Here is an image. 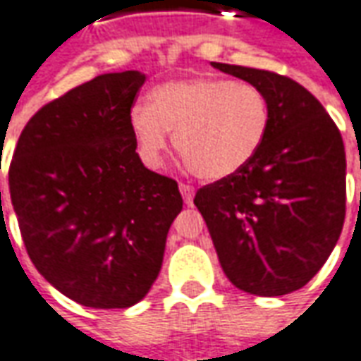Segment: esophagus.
<instances>
[{
  "instance_id": "esophagus-1",
  "label": "esophagus",
  "mask_w": 361,
  "mask_h": 361,
  "mask_svg": "<svg viewBox=\"0 0 361 361\" xmlns=\"http://www.w3.org/2000/svg\"><path fill=\"white\" fill-rule=\"evenodd\" d=\"M180 191L183 201H185L188 205H191V203H193V195H195V188L189 185V183H180Z\"/></svg>"
}]
</instances>
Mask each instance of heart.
I'll return each instance as SVG.
<instances>
[{
	"mask_svg": "<svg viewBox=\"0 0 361 361\" xmlns=\"http://www.w3.org/2000/svg\"><path fill=\"white\" fill-rule=\"evenodd\" d=\"M269 102L258 85L223 78L176 80L152 87L145 105L128 113L138 154L158 166L168 133L201 180L216 181L244 170L258 156L269 130Z\"/></svg>",
	"mask_w": 361,
	"mask_h": 361,
	"instance_id": "obj_1",
	"label": "heart"
}]
</instances>
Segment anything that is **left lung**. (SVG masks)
Returning a JSON list of instances; mask_svg holds the SVG:
<instances>
[{
    "label": "left lung",
    "mask_w": 361,
    "mask_h": 361,
    "mask_svg": "<svg viewBox=\"0 0 361 361\" xmlns=\"http://www.w3.org/2000/svg\"><path fill=\"white\" fill-rule=\"evenodd\" d=\"M258 85L269 102V130L244 170L197 189L221 268L259 297L297 291L329 259L346 216V152L321 102L287 75L211 62Z\"/></svg>",
    "instance_id": "1"
}]
</instances>
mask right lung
<instances>
[{
    "label": "right lung",
    "instance_id": "obj_1",
    "mask_svg": "<svg viewBox=\"0 0 361 361\" xmlns=\"http://www.w3.org/2000/svg\"><path fill=\"white\" fill-rule=\"evenodd\" d=\"M145 80L137 70L103 74L47 103L9 166L29 258L84 307L127 309L150 291L183 207L178 181L145 168L128 128Z\"/></svg>",
    "mask_w": 361,
    "mask_h": 361
}]
</instances>
